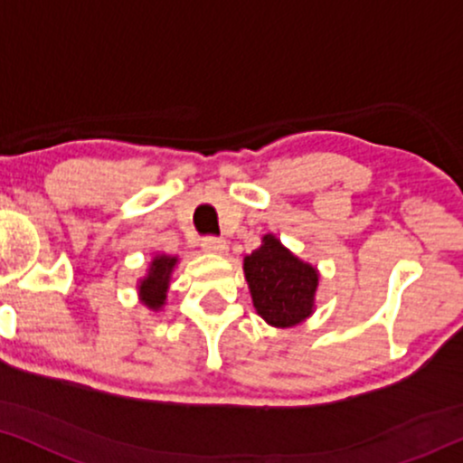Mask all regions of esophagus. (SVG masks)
<instances>
[{"mask_svg":"<svg viewBox=\"0 0 463 463\" xmlns=\"http://www.w3.org/2000/svg\"><path fill=\"white\" fill-rule=\"evenodd\" d=\"M203 250L209 254H224L226 252V241L217 237H204L203 239Z\"/></svg>","mask_w":463,"mask_h":463,"instance_id":"34e87169","label":"esophagus"}]
</instances>
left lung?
I'll use <instances>...</instances> for the list:
<instances>
[{"instance_id": "8db88e82", "label": "left lung", "mask_w": 463, "mask_h": 463, "mask_svg": "<svg viewBox=\"0 0 463 463\" xmlns=\"http://www.w3.org/2000/svg\"><path fill=\"white\" fill-rule=\"evenodd\" d=\"M256 313L274 327H293L313 315L319 271L287 250L274 235L243 259Z\"/></svg>"}]
</instances>
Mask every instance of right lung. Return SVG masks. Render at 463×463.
I'll return each instance as SVG.
<instances>
[{
    "label": "right lung",
    "instance_id": "right-lung-1",
    "mask_svg": "<svg viewBox=\"0 0 463 463\" xmlns=\"http://www.w3.org/2000/svg\"><path fill=\"white\" fill-rule=\"evenodd\" d=\"M178 263L176 256L168 254H157L153 260H150L148 274L140 280V299L144 306H148L150 310H159L161 306L165 304V293H168L170 287V276L175 265Z\"/></svg>",
    "mask_w": 463,
    "mask_h": 463
}]
</instances>
